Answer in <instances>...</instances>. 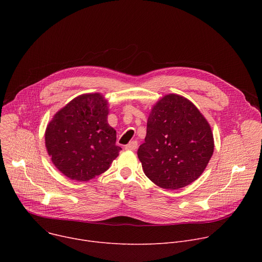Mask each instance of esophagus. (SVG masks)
I'll list each match as a JSON object with an SVG mask.
<instances>
[{"label": "esophagus", "instance_id": "obj_1", "mask_svg": "<svg viewBox=\"0 0 262 262\" xmlns=\"http://www.w3.org/2000/svg\"><path fill=\"white\" fill-rule=\"evenodd\" d=\"M138 147V142L137 141H132L127 145H125L126 150H136Z\"/></svg>", "mask_w": 262, "mask_h": 262}]
</instances>
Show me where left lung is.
Segmentation results:
<instances>
[{
    "mask_svg": "<svg viewBox=\"0 0 262 262\" xmlns=\"http://www.w3.org/2000/svg\"><path fill=\"white\" fill-rule=\"evenodd\" d=\"M213 147L210 125L196 105L181 95L168 94L149 114L138 158L154 183L177 190L199 178Z\"/></svg>",
    "mask_w": 262,
    "mask_h": 262,
    "instance_id": "obj_1",
    "label": "left lung"
}]
</instances>
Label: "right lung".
Listing matches in <instances>:
<instances>
[{
	"label": "right lung",
	"mask_w": 262,
	"mask_h": 262,
	"mask_svg": "<svg viewBox=\"0 0 262 262\" xmlns=\"http://www.w3.org/2000/svg\"><path fill=\"white\" fill-rule=\"evenodd\" d=\"M107 101L82 94L58 111L46 129V147L56 168L70 179L88 181L118 156L116 130L107 123Z\"/></svg>",
	"instance_id": "right-lung-1"
}]
</instances>
